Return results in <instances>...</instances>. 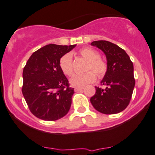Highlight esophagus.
I'll return each mask as SVG.
<instances>
[{
    "label": "esophagus",
    "instance_id": "34e87169",
    "mask_svg": "<svg viewBox=\"0 0 155 155\" xmlns=\"http://www.w3.org/2000/svg\"><path fill=\"white\" fill-rule=\"evenodd\" d=\"M82 89H83V88L82 87H75L74 90H75V92H79V91L82 90Z\"/></svg>",
    "mask_w": 155,
    "mask_h": 155
}]
</instances>
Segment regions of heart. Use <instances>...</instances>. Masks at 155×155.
Here are the masks:
<instances>
[{
	"label": "heart",
	"instance_id": "obj_1",
	"mask_svg": "<svg viewBox=\"0 0 155 155\" xmlns=\"http://www.w3.org/2000/svg\"><path fill=\"white\" fill-rule=\"evenodd\" d=\"M79 54L88 60L86 67L87 72L82 74L73 75L69 80L72 86L82 87L94 82L96 76L99 78L104 77L108 70V65L105 60L99 57V53L97 50L91 47H85L79 50ZM59 66L63 74L70 76L73 71V55L70 53L63 55L59 61Z\"/></svg>",
	"mask_w": 155,
	"mask_h": 155
}]
</instances>
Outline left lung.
Masks as SVG:
<instances>
[{
  "mask_svg": "<svg viewBox=\"0 0 155 155\" xmlns=\"http://www.w3.org/2000/svg\"><path fill=\"white\" fill-rule=\"evenodd\" d=\"M91 45L102 50L106 56L108 70L102 80L105 89L95 87L90 102L94 108L106 115L117 114L127 108L131 99L135 79L133 63L126 52L106 40L93 41Z\"/></svg>",
  "mask_w": 155,
  "mask_h": 155,
  "instance_id": "8db88e82",
  "label": "left lung"
}]
</instances>
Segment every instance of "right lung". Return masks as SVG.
<instances>
[{"label": "right lung", "mask_w": 155, "mask_h": 155, "mask_svg": "<svg viewBox=\"0 0 155 155\" xmlns=\"http://www.w3.org/2000/svg\"><path fill=\"white\" fill-rule=\"evenodd\" d=\"M76 46L47 45L34 52L24 66L23 95L31 113L40 119L56 121L69 112L74 89L59 61Z\"/></svg>", "instance_id": "add662e5"}]
</instances>
